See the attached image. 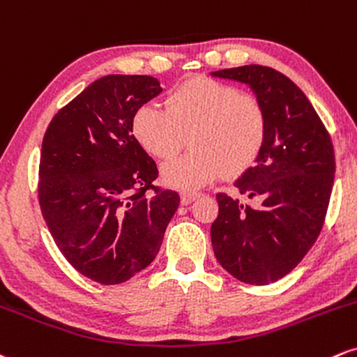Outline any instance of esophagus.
Returning <instances> with one entry per match:
<instances>
[{
    "mask_svg": "<svg viewBox=\"0 0 357 357\" xmlns=\"http://www.w3.org/2000/svg\"><path fill=\"white\" fill-rule=\"evenodd\" d=\"M199 197H200L199 192H182V194H180V200H182L183 205H187L194 202V200L199 199Z\"/></svg>",
    "mask_w": 357,
    "mask_h": 357,
    "instance_id": "1",
    "label": "esophagus"
}]
</instances>
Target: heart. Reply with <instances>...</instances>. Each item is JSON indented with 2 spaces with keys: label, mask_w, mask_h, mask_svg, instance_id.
Instances as JSON below:
<instances>
[{
  "label": "heart",
  "mask_w": 357,
  "mask_h": 357,
  "mask_svg": "<svg viewBox=\"0 0 357 357\" xmlns=\"http://www.w3.org/2000/svg\"><path fill=\"white\" fill-rule=\"evenodd\" d=\"M133 135L149 153L175 157L190 135L194 150L162 167V180L197 190L224 174L245 172L261 153L267 113L261 100L205 77L188 78L167 96V108L145 103L133 115Z\"/></svg>",
  "instance_id": "heart-1"
}]
</instances>
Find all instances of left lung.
Returning a JSON list of instances; mask_svg holds the SVG:
<instances>
[{
    "label": "left lung",
    "mask_w": 357,
    "mask_h": 357,
    "mask_svg": "<svg viewBox=\"0 0 357 357\" xmlns=\"http://www.w3.org/2000/svg\"><path fill=\"white\" fill-rule=\"evenodd\" d=\"M212 77L244 83L267 113L261 153L234 182L255 205L217 194L211 227L220 266L241 282L266 286L294 269L319 236L336 172L333 142L307 96L280 71L245 65Z\"/></svg>",
    "instance_id": "left-lung-1"
}]
</instances>
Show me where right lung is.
<instances>
[{
	"label": "right lung",
	"instance_id": "obj_1",
	"mask_svg": "<svg viewBox=\"0 0 357 357\" xmlns=\"http://www.w3.org/2000/svg\"><path fill=\"white\" fill-rule=\"evenodd\" d=\"M160 93L153 77L107 75L65 105L43 137V219L66 261L105 286L153 261L178 208L177 192L152 185L157 165L133 137L135 112Z\"/></svg>",
	"mask_w": 357,
	"mask_h": 357
}]
</instances>
